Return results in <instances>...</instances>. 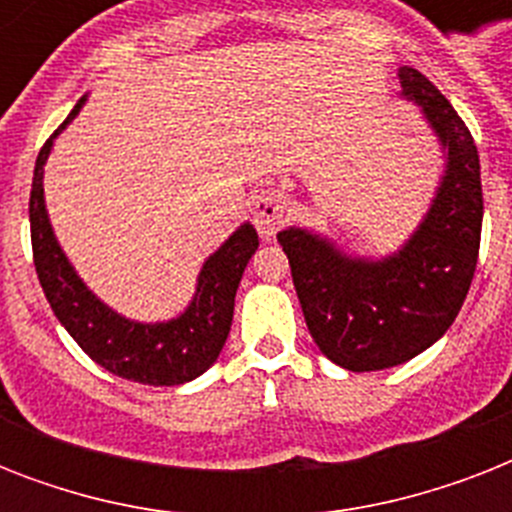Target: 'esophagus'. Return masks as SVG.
Returning <instances> with one entry per match:
<instances>
[{"mask_svg":"<svg viewBox=\"0 0 512 512\" xmlns=\"http://www.w3.org/2000/svg\"><path fill=\"white\" fill-rule=\"evenodd\" d=\"M252 220H255V228L260 231V236H273L279 231L284 220H287V201L281 199V193H265L255 201V212H252Z\"/></svg>","mask_w":512,"mask_h":512,"instance_id":"obj_1","label":"esophagus"}]
</instances>
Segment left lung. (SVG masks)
Listing matches in <instances>:
<instances>
[{
	"label": "left lung",
	"mask_w": 512,
	"mask_h": 512,
	"mask_svg": "<svg viewBox=\"0 0 512 512\" xmlns=\"http://www.w3.org/2000/svg\"><path fill=\"white\" fill-rule=\"evenodd\" d=\"M398 76L449 151L444 183L420 231L380 263L350 260L300 228L276 236L311 337L350 372L404 364L444 335L468 297L481 247L484 191L473 135L428 76L409 66Z\"/></svg>",
	"instance_id": "obj_1"
}]
</instances>
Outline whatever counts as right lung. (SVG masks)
<instances>
[{
    "mask_svg": "<svg viewBox=\"0 0 512 512\" xmlns=\"http://www.w3.org/2000/svg\"><path fill=\"white\" fill-rule=\"evenodd\" d=\"M82 103L84 98L36 156L28 199L36 276L60 324L95 364L116 377L143 385H183L207 372L223 350L225 337L231 332L236 289L249 257L255 255L257 233L252 225L244 223L209 257L201 268L191 308L180 319L167 324H135L106 308L68 265L66 255L60 252L58 241L52 236L44 209V162L50 156L52 140L74 119Z\"/></svg>",
    "mask_w": 512,
    "mask_h": 512,
    "instance_id": "obj_1",
    "label": "right lung"
}]
</instances>
